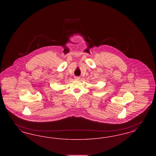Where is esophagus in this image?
<instances>
[{
	"instance_id": "34e87169",
	"label": "esophagus",
	"mask_w": 156,
	"mask_h": 156,
	"mask_svg": "<svg viewBox=\"0 0 156 156\" xmlns=\"http://www.w3.org/2000/svg\"><path fill=\"white\" fill-rule=\"evenodd\" d=\"M74 78L75 80H80V76H75Z\"/></svg>"
}]
</instances>
